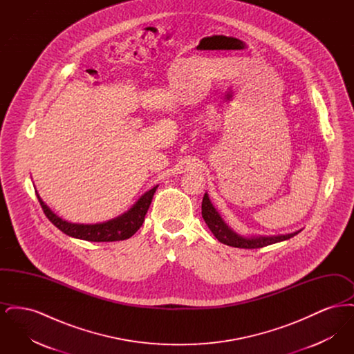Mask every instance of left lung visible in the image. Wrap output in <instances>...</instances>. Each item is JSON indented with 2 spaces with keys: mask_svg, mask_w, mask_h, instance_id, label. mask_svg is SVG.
I'll list each match as a JSON object with an SVG mask.
<instances>
[{
  "mask_svg": "<svg viewBox=\"0 0 354 354\" xmlns=\"http://www.w3.org/2000/svg\"><path fill=\"white\" fill-rule=\"evenodd\" d=\"M202 216L205 224L208 225V228L211 230V232L219 240L220 243L227 244L230 247H236V248H247V250L263 248V247H267L270 244L288 240V239L297 235L299 232H301V230H300V231L286 234V235L251 236V237L239 235L224 223V220L221 219L219 212L215 209V207L209 201L208 194H204V198H203Z\"/></svg>",
  "mask_w": 354,
  "mask_h": 354,
  "instance_id": "obj_1",
  "label": "left lung"
}]
</instances>
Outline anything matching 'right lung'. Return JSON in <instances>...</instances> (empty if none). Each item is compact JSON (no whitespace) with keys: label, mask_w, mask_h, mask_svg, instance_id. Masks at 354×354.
<instances>
[{"label":"right lung","mask_w":354,"mask_h":354,"mask_svg":"<svg viewBox=\"0 0 354 354\" xmlns=\"http://www.w3.org/2000/svg\"><path fill=\"white\" fill-rule=\"evenodd\" d=\"M156 188L158 185L143 194L127 212L122 214L118 218L97 224H77L61 219L39 198L37 191L35 194L46 218L64 234L87 241H118L131 237L142 227Z\"/></svg>","instance_id":"add662e5"}]
</instances>
